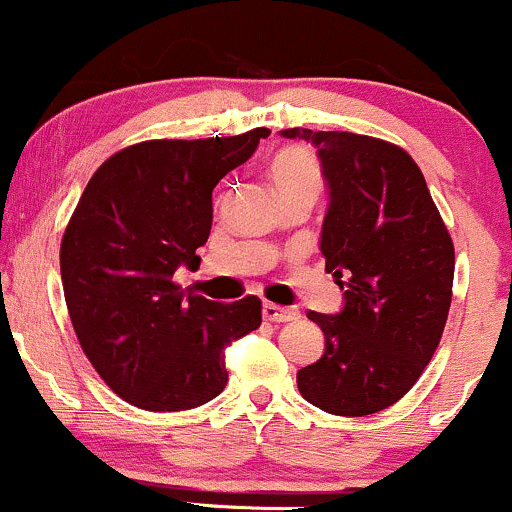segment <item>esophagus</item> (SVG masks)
Wrapping results in <instances>:
<instances>
[{"label": "esophagus", "instance_id": "34e87169", "mask_svg": "<svg viewBox=\"0 0 512 512\" xmlns=\"http://www.w3.org/2000/svg\"><path fill=\"white\" fill-rule=\"evenodd\" d=\"M262 313H265V318L272 320V323H289V320H299L301 316L296 308L277 306V303H265V306H262Z\"/></svg>", "mask_w": 512, "mask_h": 512}]
</instances>
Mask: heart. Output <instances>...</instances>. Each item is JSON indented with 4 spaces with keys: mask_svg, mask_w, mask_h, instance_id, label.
<instances>
[{
    "mask_svg": "<svg viewBox=\"0 0 512 512\" xmlns=\"http://www.w3.org/2000/svg\"><path fill=\"white\" fill-rule=\"evenodd\" d=\"M269 179L277 189L279 199L291 194H318L320 165L306 148H282L269 162Z\"/></svg>",
    "mask_w": 512,
    "mask_h": 512,
    "instance_id": "b5f03b06",
    "label": "heart"
}]
</instances>
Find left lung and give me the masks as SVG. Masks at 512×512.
<instances>
[{"label": "left lung", "mask_w": 512, "mask_h": 512, "mask_svg": "<svg viewBox=\"0 0 512 512\" xmlns=\"http://www.w3.org/2000/svg\"><path fill=\"white\" fill-rule=\"evenodd\" d=\"M318 150L330 189L320 252L345 289L338 316L308 311L325 335L296 374L325 413L362 418L401 401L435 355L454 279L452 235L415 160L389 140L286 128Z\"/></svg>", "instance_id": "left-lung-1"}]
</instances>
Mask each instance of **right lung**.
I'll return each instance as SVG.
<instances>
[{
  "instance_id": "obj_1",
  "label": "right lung",
  "mask_w": 512,
  "mask_h": 512,
  "mask_svg": "<svg viewBox=\"0 0 512 512\" xmlns=\"http://www.w3.org/2000/svg\"><path fill=\"white\" fill-rule=\"evenodd\" d=\"M269 128L143 140L101 162L60 243L67 313L116 396L143 411L204 406L226 389V347L262 323L257 296L209 301L174 282L209 240L213 187Z\"/></svg>"
}]
</instances>
